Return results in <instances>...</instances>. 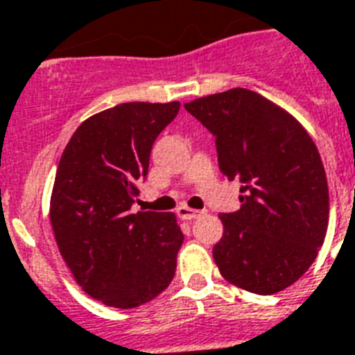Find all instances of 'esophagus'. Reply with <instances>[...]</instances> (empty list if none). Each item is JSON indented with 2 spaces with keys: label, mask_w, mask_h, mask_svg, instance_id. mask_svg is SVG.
I'll list each match as a JSON object with an SVG mask.
<instances>
[{
  "label": "esophagus",
  "mask_w": 355,
  "mask_h": 355,
  "mask_svg": "<svg viewBox=\"0 0 355 355\" xmlns=\"http://www.w3.org/2000/svg\"><path fill=\"white\" fill-rule=\"evenodd\" d=\"M177 214L178 218H182V220H196L199 216H202V210H193V208H188V207H178L177 208Z\"/></svg>",
  "instance_id": "1"
}]
</instances>
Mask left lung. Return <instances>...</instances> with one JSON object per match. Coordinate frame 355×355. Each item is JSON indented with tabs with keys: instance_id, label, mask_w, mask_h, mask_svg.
Here are the masks:
<instances>
[{
	"instance_id": "8db88e82",
	"label": "left lung",
	"mask_w": 355,
	"mask_h": 355,
	"mask_svg": "<svg viewBox=\"0 0 355 355\" xmlns=\"http://www.w3.org/2000/svg\"><path fill=\"white\" fill-rule=\"evenodd\" d=\"M216 137L218 162L242 182L240 210L220 214L214 261L229 283L275 294L315 262L328 231L329 196L318 148L291 113L250 89L184 104Z\"/></svg>"
}]
</instances>
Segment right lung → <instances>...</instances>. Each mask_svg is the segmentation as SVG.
Instances as JSON below:
<instances>
[{
	"label": "right lung",
	"mask_w": 355,
	"mask_h": 355,
	"mask_svg": "<svg viewBox=\"0 0 355 355\" xmlns=\"http://www.w3.org/2000/svg\"><path fill=\"white\" fill-rule=\"evenodd\" d=\"M180 104L128 102L78 126L59 159L50 221L59 253L89 296L134 309L164 292L184 234L173 212H137V184Z\"/></svg>",
	"instance_id": "1"
}]
</instances>
